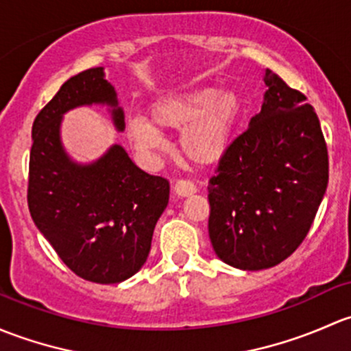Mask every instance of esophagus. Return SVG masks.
Masks as SVG:
<instances>
[{
  "mask_svg": "<svg viewBox=\"0 0 351 351\" xmlns=\"http://www.w3.org/2000/svg\"><path fill=\"white\" fill-rule=\"evenodd\" d=\"M197 191V187L194 186V182H191V180H177L176 186H174V193L177 194L179 197H187V196H193L194 193Z\"/></svg>",
  "mask_w": 351,
  "mask_h": 351,
  "instance_id": "34e87169",
  "label": "esophagus"
}]
</instances>
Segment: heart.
Here are the masks:
<instances>
[{
	"instance_id": "heart-1",
	"label": "heart",
	"mask_w": 351,
	"mask_h": 351,
	"mask_svg": "<svg viewBox=\"0 0 351 351\" xmlns=\"http://www.w3.org/2000/svg\"><path fill=\"white\" fill-rule=\"evenodd\" d=\"M241 110L237 93L206 86L154 101L149 108L150 121L132 118L126 123V136L140 154L154 157L165 147L160 130H180L182 154L196 164L209 165L228 152Z\"/></svg>"
}]
</instances>
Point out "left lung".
<instances>
[{
    "label": "left lung",
    "mask_w": 351,
    "mask_h": 351,
    "mask_svg": "<svg viewBox=\"0 0 351 351\" xmlns=\"http://www.w3.org/2000/svg\"><path fill=\"white\" fill-rule=\"evenodd\" d=\"M262 110L231 142L209 179V240L241 270L277 265L295 252L328 187V149L306 96L267 69Z\"/></svg>",
    "instance_id": "1"
}]
</instances>
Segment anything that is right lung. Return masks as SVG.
<instances>
[{
  "label": "right lung",
  "mask_w": 351,
  "mask_h": 351,
  "mask_svg": "<svg viewBox=\"0 0 351 351\" xmlns=\"http://www.w3.org/2000/svg\"><path fill=\"white\" fill-rule=\"evenodd\" d=\"M91 104L110 108L114 128L125 130V113L103 67L67 79L32 126L28 208L37 228L75 276L118 284L147 262L171 187L164 177L136 167L117 143L91 164L69 157L60 140L64 114Z\"/></svg>",
  "instance_id": "right-lung-1"
}]
</instances>
